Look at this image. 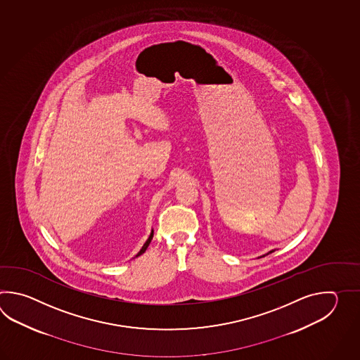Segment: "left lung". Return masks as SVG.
Instances as JSON below:
<instances>
[{
  "label": "left lung",
  "instance_id": "left-lung-1",
  "mask_svg": "<svg viewBox=\"0 0 360 360\" xmlns=\"http://www.w3.org/2000/svg\"><path fill=\"white\" fill-rule=\"evenodd\" d=\"M274 251H276V250H273V251H270L269 253L274 252ZM269 253H266V255H269ZM266 255H264V256H266Z\"/></svg>",
  "mask_w": 360,
  "mask_h": 360
}]
</instances>
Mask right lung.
Wrapping results in <instances>:
<instances>
[{"label":"right lung","instance_id":"1","mask_svg":"<svg viewBox=\"0 0 360 360\" xmlns=\"http://www.w3.org/2000/svg\"><path fill=\"white\" fill-rule=\"evenodd\" d=\"M152 239H153V231H152V234H150V236H149V238H148V240H146V245H143V248L140 250V252H139L138 255H136V257H138V256H140V255H143V253L146 252V248H148V245H149V243H150V240H152Z\"/></svg>","mask_w":360,"mask_h":360}]
</instances>
